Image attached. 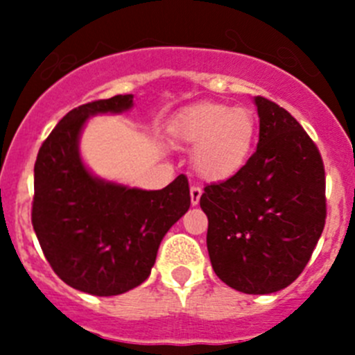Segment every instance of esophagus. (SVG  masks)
Returning a JSON list of instances; mask_svg holds the SVG:
<instances>
[{
  "instance_id": "obj_1",
  "label": "esophagus",
  "mask_w": 355,
  "mask_h": 355,
  "mask_svg": "<svg viewBox=\"0 0 355 355\" xmlns=\"http://www.w3.org/2000/svg\"><path fill=\"white\" fill-rule=\"evenodd\" d=\"M200 196H202V187H200V185H192V187H191V202H192V206L199 204Z\"/></svg>"
}]
</instances>
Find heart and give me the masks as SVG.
Instances as JSON below:
<instances>
[{"label":"heart","instance_id":"heart-1","mask_svg":"<svg viewBox=\"0 0 355 355\" xmlns=\"http://www.w3.org/2000/svg\"><path fill=\"white\" fill-rule=\"evenodd\" d=\"M254 135L250 111L213 103L187 110L173 123L175 141L196 149V168L211 180L228 177L245 163Z\"/></svg>","mask_w":355,"mask_h":355}]
</instances>
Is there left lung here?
<instances>
[{"label":"left lung","instance_id":"left-lung-1","mask_svg":"<svg viewBox=\"0 0 355 355\" xmlns=\"http://www.w3.org/2000/svg\"><path fill=\"white\" fill-rule=\"evenodd\" d=\"M259 142L235 175L204 187L214 273L244 293H273L297 280L327 221L320 149L299 121L257 96Z\"/></svg>","mask_w":355,"mask_h":355}]
</instances>
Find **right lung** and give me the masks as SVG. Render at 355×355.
<instances>
[{
    "label": "right lung",
    "instance_id": "right-lung-1",
    "mask_svg": "<svg viewBox=\"0 0 355 355\" xmlns=\"http://www.w3.org/2000/svg\"><path fill=\"white\" fill-rule=\"evenodd\" d=\"M132 99L118 94L68 111L34 164L31 216L44 257L67 285L99 297L141 285L164 234L191 206L185 175L161 191H141L98 180L82 164L77 142L87 116L120 113Z\"/></svg>",
    "mask_w": 355,
    "mask_h": 355
}]
</instances>
